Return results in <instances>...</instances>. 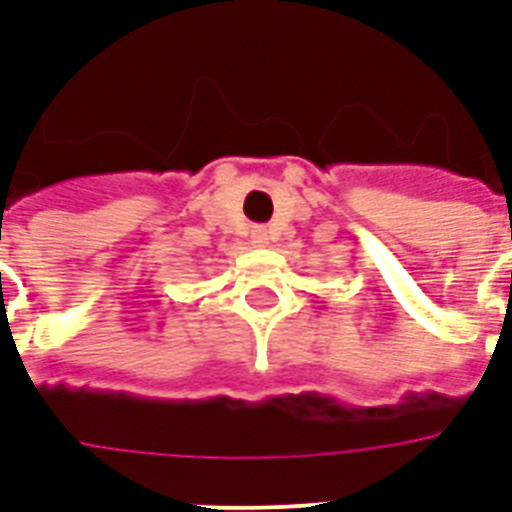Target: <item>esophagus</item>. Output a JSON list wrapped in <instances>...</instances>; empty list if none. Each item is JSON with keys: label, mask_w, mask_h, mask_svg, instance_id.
Instances as JSON below:
<instances>
[{"label": "esophagus", "mask_w": 512, "mask_h": 512, "mask_svg": "<svg viewBox=\"0 0 512 512\" xmlns=\"http://www.w3.org/2000/svg\"><path fill=\"white\" fill-rule=\"evenodd\" d=\"M252 244H257V247H265V244H268V230L265 228L252 230Z\"/></svg>", "instance_id": "obj_1"}]
</instances>
